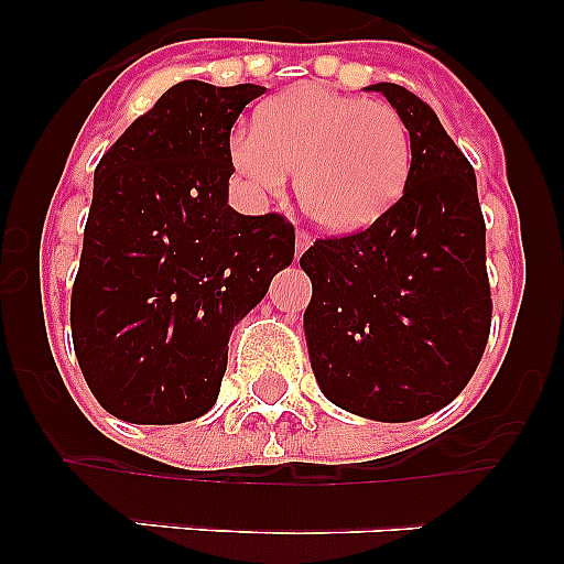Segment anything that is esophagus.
I'll return each instance as SVG.
<instances>
[{
  "label": "esophagus",
  "mask_w": 564,
  "mask_h": 564,
  "mask_svg": "<svg viewBox=\"0 0 564 564\" xmlns=\"http://www.w3.org/2000/svg\"><path fill=\"white\" fill-rule=\"evenodd\" d=\"M311 246H313L311 234H307L305 228H299L296 231V257H302V253H305Z\"/></svg>",
  "instance_id": "esophagus-1"
}]
</instances>
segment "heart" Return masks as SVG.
Masks as SVG:
<instances>
[{"label":"heart","mask_w":564,"mask_h":564,"mask_svg":"<svg viewBox=\"0 0 564 564\" xmlns=\"http://www.w3.org/2000/svg\"><path fill=\"white\" fill-rule=\"evenodd\" d=\"M231 166L257 192L276 194L296 169L307 217L338 234L361 231L401 197L412 163L406 121L395 107L302 84L253 115V132H237Z\"/></svg>","instance_id":"1"}]
</instances>
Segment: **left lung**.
<instances>
[{
    "mask_svg": "<svg viewBox=\"0 0 564 564\" xmlns=\"http://www.w3.org/2000/svg\"><path fill=\"white\" fill-rule=\"evenodd\" d=\"M372 89L410 129V177L370 228L316 239L302 253L313 282L305 338L336 406L403 423L455 401L486 350V220L475 169L435 109L398 84Z\"/></svg>",
    "mask_w": 564,
    "mask_h": 564,
    "instance_id": "8db88e82",
    "label": "left lung"
}]
</instances>
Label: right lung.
<instances>
[{
    "instance_id": "1",
    "label": "right lung",
    "mask_w": 564,
    "mask_h": 564,
    "mask_svg": "<svg viewBox=\"0 0 564 564\" xmlns=\"http://www.w3.org/2000/svg\"><path fill=\"white\" fill-rule=\"evenodd\" d=\"M262 93L174 84L98 161L69 327L84 381L121 421L206 415L234 325L293 262L288 217L228 206L231 127Z\"/></svg>"
}]
</instances>
